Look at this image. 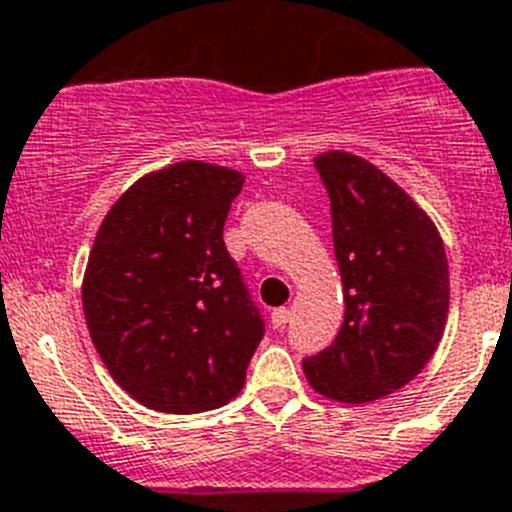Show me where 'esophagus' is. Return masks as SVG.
<instances>
[{
	"label": "esophagus",
	"mask_w": 512,
	"mask_h": 512,
	"mask_svg": "<svg viewBox=\"0 0 512 512\" xmlns=\"http://www.w3.org/2000/svg\"><path fill=\"white\" fill-rule=\"evenodd\" d=\"M270 321H273L275 329H283V326L288 324V321H290V308H285V306L275 308L273 316H270Z\"/></svg>",
	"instance_id": "1"
}]
</instances>
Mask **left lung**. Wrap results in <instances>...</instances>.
Returning a JSON list of instances; mask_svg holds the SVG:
<instances>
[{
  "label": "left lung",
  "mask_w": 512,
  "mask_h": 512,
  "mask_svg": "<svg viewBox=\"0 0 512 512\" xmlns=\"http://www.w3.org/2000/svg\"><path fill=\"white\" fill-rule=\"evenodd\" d=\"M331 199L344 285L342 329L306 380L334 403L362 405L405 388L434 357L449 316V265L431 216L370 160L313 158Z\"/></svg>",
  "instance_id": "8db88e82"
}]
</instances>
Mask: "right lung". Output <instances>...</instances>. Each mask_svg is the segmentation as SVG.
I'll return each mask as SVG.
<instances>
[{"label": "right lung", "mask_w": 512, "mask_h": 512, "mask_svg": "<svg viewBox=\"0 0 512 512\" xmlns=\"http://www.w3.org/2000/svg\"><path fill=\"white\" fill-rule=\"evenodd\" d=\"M242 183L181 160L132 183L96 232L81 285L91 342L153 411H211L245 388L265 324L222 237Z\"/></svg>", "instance_id": "obj_1"}]
</instances>
